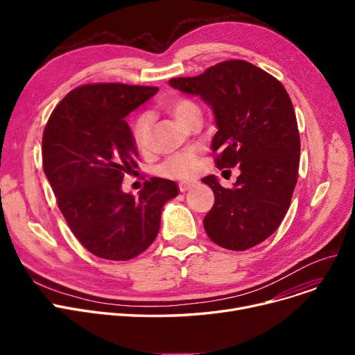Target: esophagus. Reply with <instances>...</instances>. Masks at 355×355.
I'll return each mask as SVG.
<instances>
[{"mask_svg":"<svg viewBox=\"0 0 355 355\" xmlns=\"http://www.w3.org/2000/svg\"><path fill=\"white\" fill-rule=\"evenodd\" d=\"M194 185H196V181H182V182H180L178 189H180L181 193H185V191L191 190V189L194 187Z\"/></svg>","mask_w":355,"mask_h":355,"instance_id":"1","label":"esophagus"}]
</instances>
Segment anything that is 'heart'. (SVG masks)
Listing matches in <instances>:
<instances>
[{"instance_id": "b5f03b06", "label": "heart", "mask_w": 355, "mask_h": 355, "mask_svg": "<svg viewBox=\"0 0 355 355\" xmlns=\"http://www.w3.org/2000/svg\"><path fill=\"white\" fill-rule=\"evenodd\" d=\"M166 110L182 125L189 126L196 118L201 116L200 106L190 98L175 96L165 105ZM151 114H141L132 125V139L141 154H146L151 149ZM201 166V155L196 148L185 149L168 157L158 168V173L164 177L175 180H189L196 175Z\"/></svg>"}]
</instances>
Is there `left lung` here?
<instances>
[{
  "label": "left lung",
  "instance_id": "8db88e82",
  "mask_svg": "<svg viewBox=\"0 0 355 355\" xmlns=\"http://www.w3.org/2000/svg\"><path fill=\"white\" fill-rule=\"evenodd\" d=\"M170 85L213 107L214 162L218 170L240 168L233 189H223L214 175L202 178L214 193L204 229L223 249L262 243L281 226L297 181L301 139L288 92L268 71L237 59Z\"/></svg>",
  "mask_w": 355,
  "mask_h": 355
}]
</instances>
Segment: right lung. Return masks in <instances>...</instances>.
<instances>
[{
    "instance_id": "add662e5",
    "label": "right lung",
    "mask_w": 355,
    "mask_h": 355,
    "mask_svg": "<svg viewBox=\"0 0 355 355\" xmlns=\"http://www.w3.org/2000/svg\"><path fill=\"white\" fill-rule=\"evenodd\" d=\"M158 92L154 86L87 83L54 107L43 132V170L82 246L101 259H134L155 240L164 204L178 194L165 178L144 182L139 197L121 182L138 166L125 118Z\"/></svg>"
}]
</instances>
